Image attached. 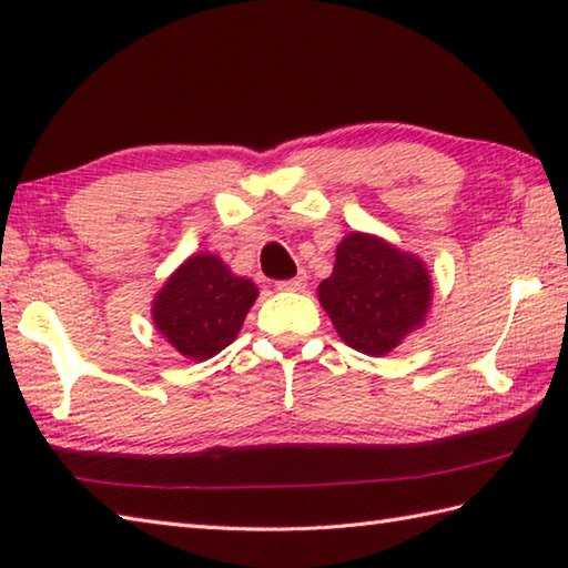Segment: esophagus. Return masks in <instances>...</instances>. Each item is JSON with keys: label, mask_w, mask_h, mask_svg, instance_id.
<instances>
[{"label": "esophagus", "mask_w": 568, "mask_h": 568, "mask_svg": "<svg viewBox=\"0 0 568 568\" xmlns=\"http://www.w3.org/2000/svg\"><path fill=\"white\" fill-rule=\"evenodd\" d=\"M277 287H281V291H303L305 287V275L301 273V275H295V277H291V281H281L277 283Z\"/></svg>", "instance_id": "esophagus-1"}]
</instances>
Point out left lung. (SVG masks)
I'll list each match as a JSON object with an SVG mask.
<instances>
[{
    "instance_id": "obj_1",
    "label": "left lung",
    "mask_w": 568,
    "mask_h": 568,
    "mask_svg": "<svg viewBox=\"0 0 568 568\" xmlns=\"http://www.w3.org/2000/svg\"><path fill=\"white\" fill-rule=\"evenodd\" d=\"M430 295V275L420 257L365 233L341 240L333 273L318 285L335 331L365 355H386L420 328Z\"/></svg>"
}]
</instances>
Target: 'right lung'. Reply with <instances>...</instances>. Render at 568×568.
I'll use <instances>...</instances> for the list:
<instances>
[{
	"instance_id": "1",
	"label": "right lung",
	"mask_w": 568,
	"mask_h": 568,
	"mask_svg": "<svg viewBox=\"0 0 568 568\" xmlns=\"http://www.w3.org/2000/svg\"><path fill=\"white\" fill-rule=\"evenodd\" d=\"M255 297V283L230 273L217 255L200 253L168 277L152 301V321L178 353L207 361L235 341Z\"/></svg>"
}]
</instances>
